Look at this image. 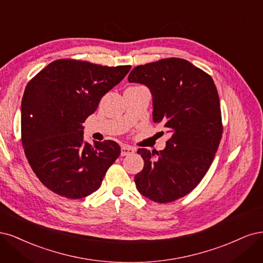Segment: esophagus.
<instances>
[{
  "instance_id": "34e87169",
  "label": "esophagus",
  "mask_w": 263,
  "mask_h": 263,
  "mask_svg": "<svg viewBox=\"0 0 263 263\" xmlns=\"http://www.w3.org/2000/svg\"><path fill=\"white\" fill-rule=\"evenodd\" d=\"M134 153V148L128 145H122L121 146V156H128L132 155Z\"/></svg>"
}]
</instances>
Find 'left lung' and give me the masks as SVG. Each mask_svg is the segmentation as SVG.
I'll use <instances>...</instances> for the list:
<instances>
[{
    "label": "left lung",
    "mask_w": 263,
    "mask_h": 263,
    "mask_svg": "<svg viewBox=\"0 0 263 263\" xmlns=\"http://www.w3.org/2000/svg\"><path fill=\"white\" fill-rule=\"evenodd\" d=\"M130 83L145 85L153 98V121L172 134L163 151L139 148L143 171L137 189L158 203L173 202L197 187L222 139L221 105L211 76L179 58L139 65Z\"/></svg>",
    "instance_id": "1"
}]
</instances>
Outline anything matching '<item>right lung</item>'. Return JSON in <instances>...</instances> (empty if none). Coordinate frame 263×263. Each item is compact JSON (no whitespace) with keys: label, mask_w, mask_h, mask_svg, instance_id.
<instances>
[{"label":"right lung","mask_w":263,"mask_h":263,"mask_svg":"<svg viewBox=\"0 0 263 263\" xmlns=\"http://www.w3.org/2000/svg\"><path fill=\"white\" fill-rule=\"evenodd\" d=\"M130 69L61 59L27 84L22 99V143L33 173L48 189L67 199L99 189L121 149L110 140L90 145L84 141L83 123Z\"/></svg>","instance_id":"add662e5"}]
</instances>
